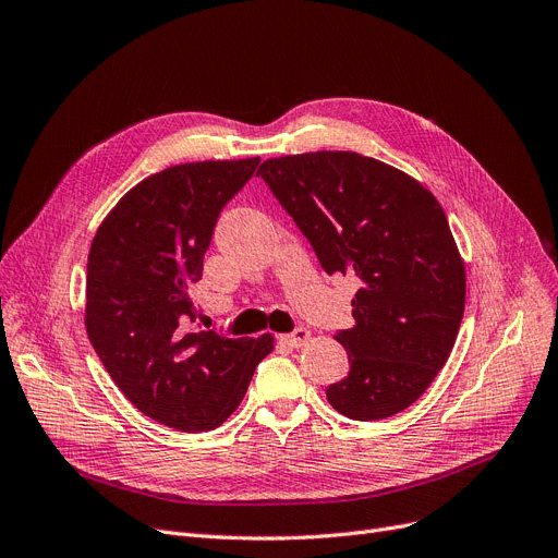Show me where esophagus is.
<instances>
[{
    "mask_svg": "<svg viewBox=\"0 0 558 558\" xmlns=\"http://www.w3.org/2000/svg\"><path fill=\"white\" fill-rule=\"evenodd\" d=\"M308 336H311V331H308V329L298 327V329L290 331L288 336H283V340L290 344V348H300V344H304V342L308 340Z\"/></svg>",
    "mask_w": 558,
    "mask_h": 558,
    "instance_id": "esophagus-1",
    "label": "esophagus"
}]
</instances>
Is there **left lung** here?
I'll use <instances>...</instances> for the list:
<instances>
[{"instance_id":"1","label":"left lung","mask_w":558,"mask_h":558,"mask_svg":"<svg viewBox=\"0 0 558 558\" xmlns=\"http://www.w3.org/2000/svg\"><path fill=\"white\" fill-rule=\"evenodd\" d=\"M327 275H352V329H338L350 373L327 388L352 420L411 407L449 359L465 308V270L445 210L422 185L356 151L265 161L256 172Z\"/></svg>"}]
</instances>
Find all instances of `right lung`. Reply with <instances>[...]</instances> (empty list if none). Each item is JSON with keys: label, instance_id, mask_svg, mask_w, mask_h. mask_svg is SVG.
Listing matches in <instances>:
<instances>
[{"label": "right lung", "instance_id": "right-lung-1", "mask_svg": "<svg viewBox=\"0 0 558 558\" xmlns=\"http://www.w3.org/2000/svg\"><path fill=\"white\" fill-rule=\"evenodd\" d=\"M260 158L174 166L131 189L97 229L88 254L86 329L126 400L177 432L216 429L243 402L270 333L189 331V290L220 210Z\"/></svg>", "mask_w": 558, "mask_h": 558}]
</instances>
